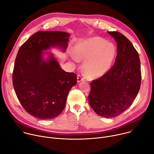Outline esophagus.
I'll return each mask as SVG.
<instances>
[{
	"label": "esophagus",
	"mask_w": 154,
	"mask_h": 154,
	"mask_svg": "<svg viewBox=\"0 0 154 154\" xmlns=\"http://www.w3.org/2000/svg\"><path fill=\"white\" fill-rule=\"evenodd\" d=\"M84 80H85V79H84V77H83L82 75L79 74V75H77V82H81V81H83Z\"/></svg>",
	"instance_id": "1"
}]
</instances>
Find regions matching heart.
Instances as JSON below:
<instances>
[{
    "mask_svg": "<svg viewBox=\"0 0 154 154\" xmlns=\"http://www.w3.org/2000/svg\"><path fill=\"white\" fill-rule=\"evenodd\" d=\"M116 55V48L113 44L99 37L82 41L74 48L75 57L85 60L84 70L91 79L105 74L110 68Z\"/></svg>",
    "mask_w": 154,
    "mask_h": 154,
    "instance_id": "obj_1",
    "label": "heart"
}]
</instances>
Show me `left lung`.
I'll use <instances>...</instances> for the list:
<instances>
[{
  "instance_id": "8db88e82",
  "label": "left lung",
  "mask_w": 154,
  "mask_h": 154,
  "mask_svg": "<svg viewBox=\"0 0 154 154\" xmlns=\"http://www.w3.org/2000/svg\"><path fill=\"white\" fill-rule=\"evenodd\" d=\"M117 42L114 65L104 75L91 81L90 105L99 116L112 118L132 104L140 88L141 72L138 52L124 35L108 32Z\"/></svg>"
}]
</instances>
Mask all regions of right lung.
<instances>
[{"mask_svg":"<svg viewBox=\"0 0 154 154\" xmlns=\"http://www.w3.org/2000/svg\"><path fill=\"white\" fill-rule=\"evenodd\" d=\"M69 34L59 31H39L22 45L17 54L13 72V85L25 110L40 119L57 117L64 109L77 75L63 70L51 55L44 61L43 50L58 46L68 48Z\"/></svg>","mask_w":154,"mask_h":154,"instance_id":"right-lung-1","label":"right lung"}]
</instances>
